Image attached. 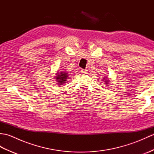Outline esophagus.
I'll return each mask as SVG.
<instances>
[{"label":"esophagus","mask_w":154,"mask_h":154,"mask_svg":"<svg viewBox=\"0 0 154 154\" xmlns=\"http://www.w3.org/2000/svg\"><path fill=\"white\" fill-rule=\"evenodd\" d=\"M81 73H82L83 75H87L88 73V71L87 70H84V69H81Z\"/></svg>","instance_id":"34e87169"}]
</instances>
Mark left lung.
Instances as JSON below:
<instances>
[{"mask_svg": "<svg viewBox=\"0 0 154 154\" xmlns=\"http://www.w3.org/2000/svg\"><path fill=\"white\" fill-rule=\"evenodd\" d=\"M103 80H104V84H106V85H109V83H110V80H109V78H107V77H104Z\"/></svg>", "mask_w": 154, "mask_h": 154, "instance_id": "1", "label": "left lung"}]
</instances>
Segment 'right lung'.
Returning <instances> with one entry per match:
<instances>
[{
	"mask_svg": "<svg viewBox=\"0 0 154 154\" xmlns=\"http://www.w3.org/2000/svg\"><path fill=\"white\" fill-rule=\"evenodd\" d=\"M57 73H55V76H54L55 81H57V83L59 85H62L66 83L69 77V74L67 72L64 71H60Z\"/></svg>",
	"mask_w": 154,
	"mask_h": 154,
	"instance_id": "add662e5",
	"label": "right lung"
}]
</instances>
